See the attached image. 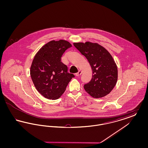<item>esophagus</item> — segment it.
<instances>
[{
  "instance_id": "1",
  "label": "esophagus",
  "mask_w": 148,
  "mask_h": 148,
  "mask_svg": "<svg viewBox=\"0 0 148 148\" xmlns=\"http://www.w3.org/2000/svg\"><path fill=\"white\" fill-rule=\"evenodd\" d=\"M82 71H79L75 74V75H76L77 77H79V75H80L82 74Z\"/></svg>"
}]
</instances>
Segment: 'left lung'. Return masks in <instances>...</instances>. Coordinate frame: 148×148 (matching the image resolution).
Segmentation results:
<instances>
[{
    "label": "left lung",
    "instance_id": "left-lung-1",
    "mask_svg": "<svg viewBox=\"0 0 148 148\" xmlns=\"http://www.w3.org/2000/svg\"><path fill=\"white\" fill-rule=\"evenodd\" d=\"M73 44L85 56L92 68V79L84 85L85 90L94 98L109 94L118 80L117 66L111 54L98 43L86 42Z\"/></svg>",
    "mask_w": 148,
    "mask_h": 148
}]
</instances>
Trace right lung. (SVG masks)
<instances>
[{"label": "right lung", "instance_id": "1", "mask_svg": "<svg viewBox=\"0 0 148 148\" xmlns=\"http://www.w3.org/2000/svg\"><path fill=\"white\" fill-rule=\"evenodd\" d=\"M71 47V44L68 41L51 40L35 54L30 67V76L36 90L45 98H59L75 77L68 73L67 66L61 62L64 53Z\"/></svg>", "mask_w": 148, "mask_h": 148}]
</instances>
